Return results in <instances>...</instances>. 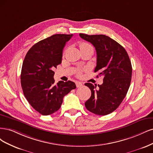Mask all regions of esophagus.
<instances>
[{
    "label": "esophagus",
    "mask_w": 153,
    "mask_h": 153,
    "mask_svg": "<svg viewBox=\"0 0 153 153\" xmlns=\"http://www.w3.org/2000/svg\"><path fill=\"white\" fill-rule=\"evenodd\" d=\"M76 85L77 88H81L82 86V83L81 82H76Z\"/></svg>",
    "instance_id": "34e87169"
}]
</instances>
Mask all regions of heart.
Segmentation results:
<instances>
[{"label":"heart","mask_w":153,"mask_h":153,"mask_svg":"<svg viewBox=\"0 0 153 153\" xmlns=\"http://www.w3.org/2000/svg\"><path fill=\"white\" fill-rule=\"evenodd\" d=\"M79 48H80V50H82V49H85V48H92V46L90 45V44H88V42H81L79 45Z\"/></svg>","instance_id":"obj_1"}]
</instances>
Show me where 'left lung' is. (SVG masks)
I'll use <instances>...</instances> for the list:
<instances>
[{
    "label": "left lung",
    "instance_id": "1",
    "mask_svg": "<svg viewBox=\"0 0 153 153\" xmlns=\"http://www.w3.org/2000/svg\"><path fill=\"white\" fill-rule=\"evenodd\" d=\"M79 36L95 48V72L104 76L102 85L98 86L85 83L91 92L86 108L97 115L109 114L120 106L129 89L132 74L130 58L124 48L107 36L79 33Z\"/></svg>",
    "mask_w": 153,
    "mask_h": 153
}]
</instances>
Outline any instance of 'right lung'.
I'll return each instance as SVG.
<instances>
[{
    "instance_id": "right-lung-1",
    "label": "right lung",
    "mask_w": 153,
    "mask_h": 153,
    "mask_svg": "<svg viewBox=\"0 0 153 153\" xmlns=\"http://www.w3.org/2000/svg\"><path fill=\"white\" fill-rule=\"evenodd\" d=\"M72 34H55L38 42L28 50L23 62L21 85L30 105L44 116L60 109L63 98L76 88L71 81L55 84L53 70L62 63L63 49Z\"/></svg>"
}]
</instances>
